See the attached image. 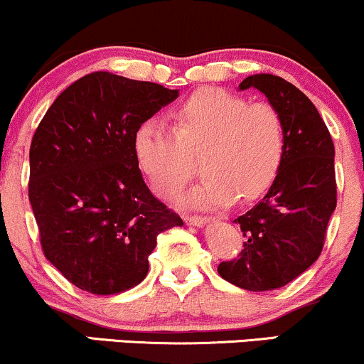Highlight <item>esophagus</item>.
Here are the masks:
<instances>
[{
	"instance_id": "1",
	"label": "esophagus",
	"mask_w": 364,
	"mask_h": 364,
	"mask_svg": "<svg viewBox=\"0 0 364 364\" xmlns=\"http://www.w3.org/2000/svg\"><path fill=\"white\" fill-rule=\"evenodd\" d=\"M183 219H185V223L188 225H203L210 220L208 217H202V215H183Z\"/></svg>"
}]
</instances>
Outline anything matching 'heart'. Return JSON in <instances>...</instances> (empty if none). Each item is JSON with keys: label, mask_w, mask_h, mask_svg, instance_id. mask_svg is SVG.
Listing matches in <instances>:
<instances>
[{"label": "heart", "mask_w": 364, "mask_h": 364, "mask_svg": "<svg viewBox=\"0 0 364 364\" xmlns=\"http://www.w3.org/2000/svg\"><path fill=\"white\" fill-rule=\"evenodd\" d=\"M203 152L205 178L186 202L219 208L248 203L274 185L286 156L282 116L267 102H253L223 89H200L173 111V129L145 123L135 133V156L154 191L173 198L193 178L191 157Z\"/></svg>", "instance_id": "b5f03b06"}]
</instances>
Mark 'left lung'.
Masks as SVG:
<instances>
[{"mask_svg":"<svg viewBox=\"0 0 364 364\" xmlns=\"http://www.w3.org/2000/svg\"><path fill=\"white\" fill-rule=\"evenodd\" d=\"M258 89L286 127V156L267 195L235 219L245 236L235 260L217 272L246 291L286 286L315 263L337 205L333 141L327 124L301 90L270 73L246 77L240 89Z\"/></svg>","mask_w":364,"mask_h":364,"instance_id":"obj_1","label":"left lung"}]
</instances>
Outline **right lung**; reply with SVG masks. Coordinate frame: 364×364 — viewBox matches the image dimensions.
Wrapping results in <instances>:
<instances>
[{"label":"right lung","instance_id":"obj_1","mask_svg":"<svg viewBox=\"0 0 364 364\" xmlns=\"http://www.w3.org/2000/svg\"><path fill=\"white\" fill-rule=\"evenodd\" d=\"M178 90L94 72L58 95L31 144L28 200L44 257L73 286L118 294L149 272L157 236L181 217L150 193L135 133Z\"/></svg>","mask_w":364,"mask_h":364}]
</instances>
